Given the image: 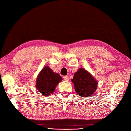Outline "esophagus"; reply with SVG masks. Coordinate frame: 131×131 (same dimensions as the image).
<instances>
[{
	"mask_svg": "<svg viewBox=\"0 0 131 131\" xmlns=\"http://www.w3.org/2000/svg\"><path fill=\"white\" fill-rule=\"evenodd\" d=\"M63 79H64V80H66V81H67V80H69V77H68L67 76H63Z\"/></svg>",
	"mask_w": 131,
	"mask_h": 131,
	"instance_id": "1",
	"label": "esophagus"
}]
</instances>
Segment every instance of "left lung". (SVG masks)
Instances as JSON below:
<instances>
[{"label": "left lung", "mask_w": 131, "mask_h": 131, "mask_svg": "<svg viewBox=\"0 0 131 131\" xmlns=\"http://www.w3.org/2000/svg\"><path fill=\"white\" fill-rule=\"evenodd\" d=\"M77 94L82 97L90 96L97 88V82L90 73L83 69H79L75 73L73 79Z\"/></svg>", "instance_id": "1"}]
</instances>
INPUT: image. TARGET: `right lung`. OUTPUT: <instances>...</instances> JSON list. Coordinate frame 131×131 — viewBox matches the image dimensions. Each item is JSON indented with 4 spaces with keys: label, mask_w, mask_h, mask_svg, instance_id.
Masks as SVG:
<instances>
[{
    "label": "right lung",
    "mask_w": 131,
    "mask_h": 131,
    "mask_svg": "<svg viewBox=\"0 0 131 131\" xmlns=\"http://www.w3.org/2000/svg\"><path fill=\"white\" fill-rule=\"evenodd\" d=\"M62 78L58 73H55L46 66L42 70L37 76L36 88L43 95H49L54 91L59 82H61Z\"/></svg>",
    "instance_id": "1"
}]
</instances>
